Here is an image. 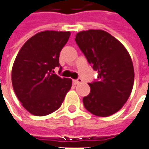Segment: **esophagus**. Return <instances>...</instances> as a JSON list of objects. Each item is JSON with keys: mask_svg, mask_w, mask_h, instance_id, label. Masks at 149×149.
Listing matches in <instances>:
<instances>
[{"mask_svg": "<svg viewBox=\"0 0 149 149\" xmlns=\"http://www.w3.org/2000/svg\"><path fill=\"white\" fill-rule=\"evenodd\" d=\"M81 81H81V78H78V79H74V80H72V83H73L74 85H77V84L81 83Z\"/></svg>", "mask_w": 149, "mask_h": 149, "instance_id": "esophagus-1", "label": "esophagus"}]
</instances>
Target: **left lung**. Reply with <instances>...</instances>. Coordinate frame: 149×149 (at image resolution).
<instances>
[{
  "label": "left lung",
  "instance_id": "1",
  "mask_svg": "<svg viewBox=\"0 0 149 149\" xmlns=\"http://www.w3.org/2000/svg\"><path fill=\"white\" fill-rule=\"evenodd\" d=\"M75 41L98 74L96 81L88 83L91 91L83 97L84 107L96 116H111L123 107L133 89L130 55L118 40L102 30L80 31Z\"/></svg>",
  "mask_w": 149,
  "mask_h": 149
}]
</instances>
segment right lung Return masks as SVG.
Segmentation results:
<instances>
[{
	"instance_id": "right-lung-1",
	"label": "right lung",
	"mask_w": 149,
	"mask_h": 149,
	"mask_svg": "<svg viewBox=\"0 0 149 149\" xmlns=\"http://www.w3.org/2000/svg\"><path fill=\"white\" fill-rule=\"evenodd\" d=\"M70 31H45L31 37L16 56L11 71L14 92L22 106L36 116H46L61 107L72 79L54 74L59 55Z\"/></svg>"
}]
</instances>
